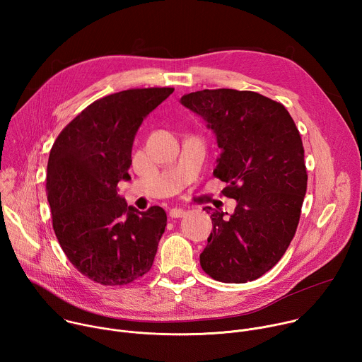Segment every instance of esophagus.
<instances>
[{"mask_svg": "<svg viewBox=\"0 0 362 362\" xmlns=\"http://www.w3.org/2000/svg\"><path fill=\"white\" fill-rule=\"evenodd\" d=\"M186 214H187V212H186L185 209H177V208H175V209H172V211L169 212V216H170L172 219H176V218H183Z\"/></svg>", "mask_w": 362, "mask_h": 362, "instance_id": "1", "label": "esophagus"}]
</instances>
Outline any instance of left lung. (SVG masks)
Here are the masks:
<instances>
[{
  "label": "left lung",
  "instance_id": "obj_1",
  "mask_svg": "<svg viewBox=\"0 0 362 362\" xmlns=\"http://www.w3.org/2000/svg\"><path fill=\"white\" fill-rule=\"evenodd\" d=\"M180 103L214 130L222 150L214 175L238 202L229 218L206 208L214 229L202 269L226 284L255 281L279 262L299 222L308 180L300 134L281 103L255 91L202 90Z\"/></svg>",
  "mask_w": 362,
  "mask_h": 362
}]
</instances>
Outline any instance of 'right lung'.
I'll return each mask as SVG.
<instances>
[{
	"label": "right lung",
	"instance_id": "right-lung-1",
	"mask_svg": "<svg viewBox=\"0 0 362 362\" xmlns=\"http://www.w3.org/2000/svg\"><path fill=\"white\" fill-rule=\"evenodd\" d=\"M175 88L119 91L95 100L56 139L47 165L53 229L69 261L101 285H127L153 265L168 216L139 212L117 193L130 180L132 147L143 120Z\"/></svg>",
	"mask_w": 362,
	"mask_h": 362
}]
</instances>
